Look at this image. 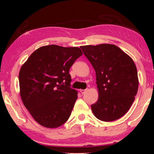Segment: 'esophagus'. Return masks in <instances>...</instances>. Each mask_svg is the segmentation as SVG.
Returning <instances> with one entry per match:
<instances>
[{
	"label": "esophagus",
	"instance_id": "1",
	"mask_svg": "<svg viewBox=\"0 0 154 154\" xmlns=\"http://www.w3.org/2000/svg\"><path fill=\"white\" fill-rule=\"evenodd\" d=\"M87 91V89H80V92L82 94H84Z\"/></svg>",
	"mask_w": 154,
	"mask_h": 154
}]
</instances>
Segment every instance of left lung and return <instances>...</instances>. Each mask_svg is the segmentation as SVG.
Returning a JSON list of instances; mask_svg holds the SVG:
<instances>
[{
  "instance_id": "left-lung-1",
  "label": "left lung",
  "mask_w": 154,
  "mask_h": 154,
  "mask_svg": "<svg viewBox=\"0 0 154 154\" xmlns=\"http://www.w3.org/2000/svg\"><path fill=\"white\" fill-rule=\"evenodd\" d=\"M80 48L96 71L98 99L91 105L94 116L107 122L120 119L129 110L138 91V73L134 60L115 45Z\"/></svg>"
}]
</instances>
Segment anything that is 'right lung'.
I'll return each instance as SVG.
<instances>
[{
  "label": "right lung",
  "mask_w": 154,
  "mask_h": 154,
  "mask_svg": "<svg viewBox=\"0 0 154 154\" xmlns=\"http://www.w3.org/2000/svg\"><path fill=\"white\" fill-rule=\"evenodd\" d=\"M82 54L78 47L45 45L34 51L20 68L22 101L41 126L58 128L71 116L78 92L70 87L69 69Z\"/></svg>",
  "instance_id": "1"
}]
</instances>
